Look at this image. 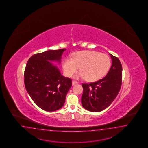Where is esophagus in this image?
<instances>
[{"label":"esophagus","mask_w":148,"mask_h":148,"mask_svg":"<svg viewBox=\"0 0 148 148\" xmlns=\"http://www.w3.org/2000/svg\"><path fill=\"white\" fill-rule=\"evenodd\" d=\"M78 84V82H77V81H75V80H73L72 81V84H73V86H75V84Z\"/></svg>","instance_id":"obj_1"}]
</instances>
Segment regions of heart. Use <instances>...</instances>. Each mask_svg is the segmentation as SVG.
<instances>
[{"instance_id":"b5f03b06","label":"heart","mask_w":148,"mask_h":148,"mask_svg":"<svg viewBox=\"0 0 148 148\" xmlns=\"http://www.w3.org/2000/svg\"><path fill=\"white\" fill-rule=\"evenodd\" d=\"M111 65L109 57L98 51L85 50L74 53L73 58H66L62 64L65 75L72 76L80 67V73L76 78L85 79L90 82L102 78L109 71Z\"/></svg>"}]
</instances>
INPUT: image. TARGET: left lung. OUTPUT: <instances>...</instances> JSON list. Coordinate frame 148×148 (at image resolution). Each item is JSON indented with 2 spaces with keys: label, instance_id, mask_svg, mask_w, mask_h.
<instances>
[{
  "label": "left lung",
  "instance_id": "obj_1",
  "mask_svg": "<svg viewBox=\"0 0 148 148\" xmlns=\"http://www.w3.org/2000/svg\"><path fill=\"white\" fill-rule=\"evenodd\" d=\"M112 65L103 78L95 82L82 84L84 92L81 103L84 109L98 112L112 103L118 95L122 78V68L119 59L109 53Z\"/></svg>",
  "mask_w": 148,
  "mask_h": 148
}]
</instances>
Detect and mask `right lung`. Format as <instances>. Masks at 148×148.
<instances>
[{
    "label": "right lung",
    "instance_id": "right-lung-1",
    "mask_svg": "<svg viewBox=\"0 0 148 148\" xmlns=\"http://www.w3.org/2000/svg\"><path fill=\"white\" fill-rule=\"evenodd\" d=\"M66 49L50 50L29 58L24 73L27 91L39 107L54 111L64 106L67 93L72 86L71 79L61 75L50 61H61Z\"/></svg>",
    "mask_w": 148,
    "mask_h": 148
}]
</instances>
